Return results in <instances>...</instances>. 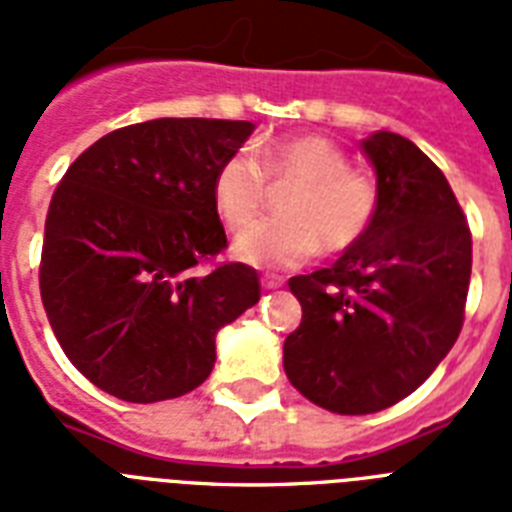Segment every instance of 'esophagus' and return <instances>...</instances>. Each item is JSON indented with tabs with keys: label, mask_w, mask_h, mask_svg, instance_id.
<instances>
[{
	"label": "esophagus",
	"mask_w": 512,
	"mask_h": 512,
	"mask_svg": "<svg viewBox=\"0 0 512 512\" xmlns=\"http://www.w3.org/2000/svg\"><path fill=\"white\" fill-rule=\"evenodd\" d=\"M260 281H263L265 289H279L281 284H284V279H279V276H271V273H265Z\"/></svg>",
	"instance_id": "1"
}]
</instances>
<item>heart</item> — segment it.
Masks as SVG:
<instances>
[{"instance_id": "obj_1", "label": "heart", "mask_w": 512, "mask_h": 512, "mask_svg": "<svg viewBox=\"0 0 512 512\" xmlns=\"http://www.w3.org/2000/svg\"><path fill=\"white\" fill-rule=\"evenodd\" d=\"M271 183L292 185L281 209L241 228L233 252L257 268H297L316 252H342L361 241L377 212V185L369 175L350 170L348 154L335 140L297 135L279 140L257 159L236 151L212 180V201L225 225L239 228L263 209Z\"/></svg>"}]
</instances>
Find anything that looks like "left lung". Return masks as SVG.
Listing matches in <instances>:
<instances>
[{
	"mask_svg": "<svg viewBox=\"0 0 512 512\" xmlns=\"http://www.w3.org/2000/svg\"><path fill=\"white\" fill-rule=\"evenodd\" d=\"M377 170L369 231L335 265L292 276L303 321L284 372L308 401L372 414L428 380L465 321L473 239L452 185L396 132L364 140Z\"/></svg>",
	"mask_w": 512,
	"mask_h": 512,
	"instance_id": "left-lung-1",
	"label": "left lung"
}]
</instances>
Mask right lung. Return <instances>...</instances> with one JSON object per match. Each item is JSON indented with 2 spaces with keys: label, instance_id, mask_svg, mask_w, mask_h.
I'll return each instance as SVG.
<instances>
[{
  "label": "right lung",
  "instance_id": "right-lung-1",
  "mask_svg": "<svg viewBox=\"0 0 512 512\" xmlns=\"http://www.w3.org/2000/svg\"><path fill=\"white\" fill-rule=\"evenodd\" d=\"M252 130L231 119L130 124L76 156L52 193L42 305L68 361L100 390L154 404L199 388L217 329L260 300L255 268L215 263L228 239L212 201L217 167Z\"/></svg>",
  "mask_w": 512,
  "mask_h": 512
}]
</instances>
